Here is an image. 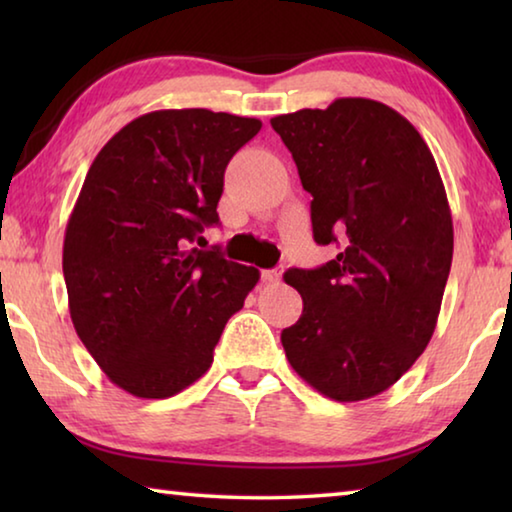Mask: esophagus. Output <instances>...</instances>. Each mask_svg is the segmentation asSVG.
<instances>
[{
  "instance_id": "34e87169",
  "label": "esophagus",
  "mask_w": 512,
  "mask_h": 512,
  "mask_svg": "<svg viewBox=\"0 0 512 512\" xmlns=\"http://www.w3.org/2000/svg\"><path fill=\"white\" fill-rule=\"evenodd\" d=\"M280 277H282V268L277 266V268H266V271H262V280L264 282H280Z\"/></svg>"
}]
</instances>
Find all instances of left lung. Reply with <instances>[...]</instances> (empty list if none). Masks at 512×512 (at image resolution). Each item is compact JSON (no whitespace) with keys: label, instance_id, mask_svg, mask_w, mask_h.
Instances as JSON below:
<instances>
[{"label":"left lung","instance_id":"1","mask_svg":"<svg viewBox=\"0 0 512 512\" xmlns=\"http://www.w3.org/2000/svg\"><path fill=\"white\" fill-rule=\"evenodd\" d=\"M314 196L316 244L341 250L289 268L302 316L282 329L291 368L336 402L384 393L431 341L454 225L436 160L409 119L348 97L271 119Z\"/></svg>","mask_w":512,"mask_h":512}]
</instances>
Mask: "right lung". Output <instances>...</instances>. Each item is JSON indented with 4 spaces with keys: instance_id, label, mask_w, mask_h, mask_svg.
I'll use <instances>...</instances> for the list:
<instances>
[{
    "instance_id": "1",
    "label": "right lung",
    "mask_w": 512,
    "mask_h": 512,
    "mask_svg": "<svg viewBox=\"0 0 512 512\" xmlns=\"http://www.w3.org/2000/svg\"><path fill=\"white\" fill-rule=\"evenodd\" d=\"M262 121L155 110L103 146L67 221L63 275L79 339L112 384L144 400L192 386L259 280L201 250L223 173Z\"/></svg>"
}]
</instances>
